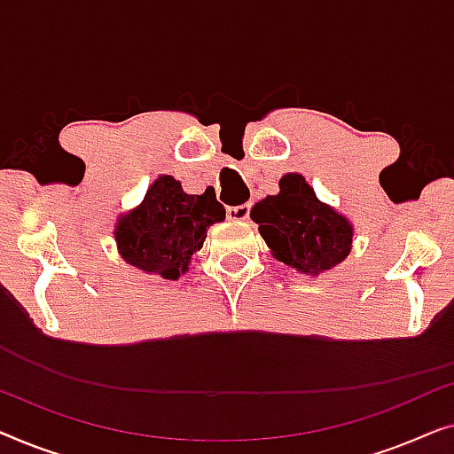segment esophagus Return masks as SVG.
<instances>
[{"mask_svg": "<svg viewBox=\"0 0 454 454\" xmlns=\"http://www.w3.org/2000/svg\"><path fill=\"white\" fill-rule=\"evenodd\" d=\"M227 216L231 221H247V216H250V204H239V207L227 208Z\"/></svg>", "mask_w": 454, "mask_h": 454, "instance_id": "1", "label": "esophagus"}]
</instances>
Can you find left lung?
Returning <instances> with one entry per match:
<instances>
[{"mask_svg": "<svg viewBox=\"0 0 454 454\" xmlns=\"http://www.w3.org/2000/svg\"><path fill=\"white\" fill-rule=\"evenodd\" d=\"M250 216L272 256L300 275L320 277L351 252V221L322 202L301 173H285L278 194L254 204Z\"/></svg>", "mask_w": 454, "mask_h": 454, "instance_id": "1", "label": "left lung"}]
</instances>
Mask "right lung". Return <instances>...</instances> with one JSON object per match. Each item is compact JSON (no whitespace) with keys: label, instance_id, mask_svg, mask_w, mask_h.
Instances as JSON below:
<instances>
[{"label":"right lung","instance_id":"right-lung-1","mask_svg":"<svg viewBox=\"0 0 454 454\" xmlns=\"http://www.w3.org/2000/svg\"><path fill=\"white\" fill-rule=\"evenodd\" d=\"M225 221L216 196L188 194L182 182L159 176L138 207L117 216L114 238L123 262L146 275L177 281L190 270L192 256L200 250L207 231Z\"/></svg>","mask_w":454,"mask_h":454}]
</instances>
